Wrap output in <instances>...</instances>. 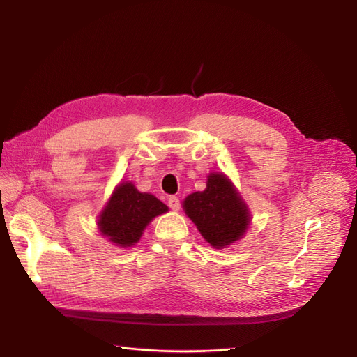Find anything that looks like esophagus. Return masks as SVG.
<instances>
[{
    "label": "esophagus",
    "mask_w": 357,
    "mask_h": 357,
    "mask_svg": "<svg viewBox=\"0 0 357 357\" xmlns=\"http://www.w3.org/2000/svg\"><path fill=\"white\" fill-rule=\"evenodd\" d=\"M168 207H169L171 210L177 211V210L180 208V201H178V198H177V197H169V198H168Z\"/></svg>",
    "instance_id": "1"
}]
</instances>
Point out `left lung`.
<instances>
[{
    "instance_id": "1",
    "label": "left lung",
    "mask_w": 357,
    "mask_h": 357,
    "mask_svg": "<svg viewBox=\"0 0 357 357\" xmlns=\"http://www.w3.org/2000/svg\"><path fill=\"white\" fill-rule=\"evenodd\" d=\"M183 210L214 248L238 241L250 225L247 204L222 172H211L205 190L190 193Z\"/></svg>"
}]
</instances>
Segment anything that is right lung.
<instances>
[{"mask_svg": "<svg viewBox=\"0 0 357 357\" xmlns=\"http://www.w3.org/2000/svg\"><path fill=\"white\" fill-rule=\"evenodd\" d=\"M167 211V205L152 193L139 192L131 181H123L100 214V232L119 247H131L142 238L146 226Z\"/></svg>", "mask_w": 357, "mask_h": 357, "instance_id": "1", "label": "right lung"}]
</instances>
